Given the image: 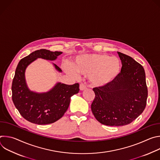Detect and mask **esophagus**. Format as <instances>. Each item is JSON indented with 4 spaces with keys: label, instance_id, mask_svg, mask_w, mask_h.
I'll return each instance as SVG.
<instances>
[{
    "label": "esophagus",
    "instance_id": "obj_1",
    "mask_svg": "<svg viewBox=\"0 0 160 160\" xmlns=\"http://www.w3.org/2000/svg\"><path fill=\"white\" fill-rule=\"evenodd\" d=\"M86 88H87V87H86V86H85L84 84L81 83V84L80 85V90L81 91L84 90H85Z\"/></svg>",
    "mask_w": 160,
    "mask_h": 160
}]
</instances>
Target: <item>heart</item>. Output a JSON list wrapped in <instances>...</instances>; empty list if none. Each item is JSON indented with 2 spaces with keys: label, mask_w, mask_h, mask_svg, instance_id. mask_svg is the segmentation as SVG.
<instances>
[{
  "label": "heart",
  "mask_w": 160,
  "mask_h": 160,
  "mask_svg": "<svg viewBox=\"0 0 160 160\" xmlns=\"http://www.w3.org/2000/svg\"><path fill=\"white\" fill-rule=\"evenodd\" d=\"M120 59L104 54H89L77 57L67 72L88 76L90 83L96 87H104L115 80L120 72Z\"/></svg>",
  "instance_id": "1"
}]
</instances>
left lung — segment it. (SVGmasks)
<instances>
[{"instance_id": "8db88e82", "label": "left lung", "mask_w": 160, "mask_h": 160, "mask_svg": "<svg viewBox=\"0 0 160 160\" xmlns=\"http://www.w3.org/2000/svg\"><path fill=\"white\" fill-rule=\"evenodd\" d=\"M121 72L112 83L93 88L96 97L91 109L96 120L108 126L130 123L144 110L148 98L146 74L141 64L118 52Z\"/></svg>"}]
</instances>
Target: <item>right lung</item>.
Here are the masks:
<instances>
[{
	"label": "right lung",
	"mask_w": 160,
	"mask_h": 160,
	"mask_svg": "<svg viewBox=\"0 0 160 160\" xmlns=\"http://www.w3.org/2000/svg\"><path fill=\"white\" fill-rule=\"evenodd\" d=\"M62 53L37 50L21 59L17 66L12 83V99L21 115L31 123L46 125L59 120L69 107L71 97L79 92L78 83L70 85L58 82L48 92L41 93L30 90L27 84L25 71L29 64L38 58L54 61ZM52 64L58 72H62Z\"/></svg>",
	"instance_id": "right-lung-1"
}]
</instances>
